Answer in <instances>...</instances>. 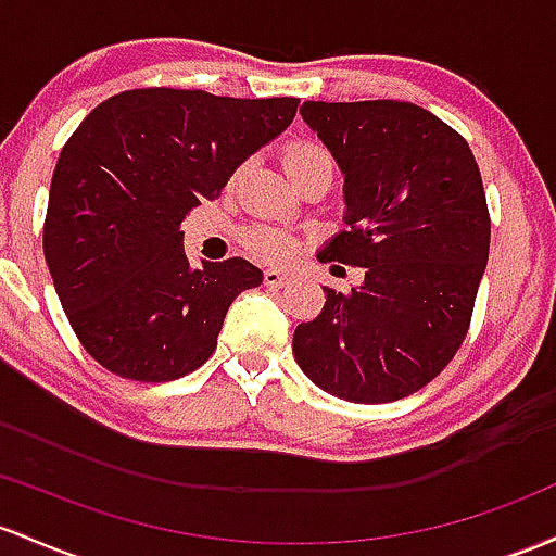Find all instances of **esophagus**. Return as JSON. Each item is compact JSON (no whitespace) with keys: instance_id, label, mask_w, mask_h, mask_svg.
Here are the masks:
<instances>
[{"instance_id":"34e87169","label":"esophagus","mask_w":556,"mask_h":556,"mask_svg":"<svg viewBox=\"0 0 556 556\" xmlns=\"http://www.w3.org/2000/svg\"><path fill=\"white\" fill-rule=\"evenodd\" d=\"M289 283V276L280 270H265V286H270V289H283V286Z\"/></svg>"}]
</instances>
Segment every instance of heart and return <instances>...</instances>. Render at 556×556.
Instances as JSON below:
<instances>
[{
  "instance_id": "1",
  "label": "heart",
  "mask_w": 556,
  "mask_h": 556,
  "mask_svg": "<svg viewBox=\"0 0 556 556\" xmlns=\"http://www.w3.org/2000/svg\"><path fill=\"white\" fill-rule=\"evenodd\" d=\"M283 165H286V170H289V176H294V173L307 170V167H317V165L333 167V157H330V152L323 147V143L294 141L286 147ZM244 241L260 260H267V262H286V260L294 257V252H296V241L291 239L286 230L270 228V226L249 228Z\"/></svg>"
}]
</instances>
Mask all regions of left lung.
<instances>
[{
    "label": "left lung",
    "instance_id": "obj_1",
    "mask_svg": "<svg viewBox=\"0 0 556 556\" xmlns=\"http://www.w3.org/2000/svg\"><path fill=\"white\" fill-rule=\"evenodd\" d=\"M344 173L346 230L323 262L365 267L294 330L312 383L354 404L404 399L463 346L491 244L483 178L463 136L413 102H304Z\"/></svg>",
    "mask_w": 556,
    "mask_h": 556
}]
</instances>
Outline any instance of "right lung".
Masks as SVG:
<instances>
[{
    "mask_svg": "<svg viewBox=\"0 0 556 556\" xmlns=\"http://www.w3.org/2000/svg\"><path fill=\"white\" fill-rule=\"evenodd\" d=\"M296 97L130 89L97 104L62 147L43 257L80 346L104 370L165 383L212 357L236 296L262 270L230 257L191 270L180 223L249 154L289 128Z\"/></svg>",
    "mask_w": 556,
    "mask_h": 556,
    "instance_id": "1",
    "label": "right lung"
}]
</instances>
